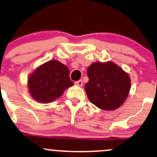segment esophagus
I'll return each mask as SVG.
<instances>
[{
    "instance_id": "1",
    "label": "esophagus",
    "mask_w": 157,
    "mask_h": 157,
    "mask_svg": "<svg viewBox=\"0 0 157 157\" xmlns=\"http://www.w3.org/2000/svg\"><path fill=\"white\" fill-rule=\"evenodd\" d=\"M75 84H76V85L78 86H82V80H78V81H76V82H75Z\"/></svg>"
}]
</instances>
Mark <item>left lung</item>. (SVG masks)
<instances>
[{"mask_svg":"<svg viewBox=\"0 0 157 157\" xmlns=\"http://www.w3.org/2000/svg\"><path fill=\"white\" fill-rule=\"evenodd\" d=\"M85 89L91 103L101 109L113 110L124 102L130 79L119 66L112 62L94 63L88 68Z\"/></svg>","mask_w":157,"mask_h":157,"instance_id":"obj_1","label":"left lung"}]
</instances>
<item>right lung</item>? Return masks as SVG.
Returning <instances> with one entry per match:
<instances>
[{"mask_svg": "<svg viewBox=\"0 0 157 157\" xmlns=\"http://www.w3.org/2000/svg\"><path fill=\"white\" fill-rule=\"evenodd\" d=\"M69 74L68 67L57 60L47 62L29 77L27 84L31 96L44 104L55 101L74 84Z\"/></svg>", "mask_w": 157, "mask_h": 157, "instance_id": "obj_1", "label": "right lung"}]
</instances>
